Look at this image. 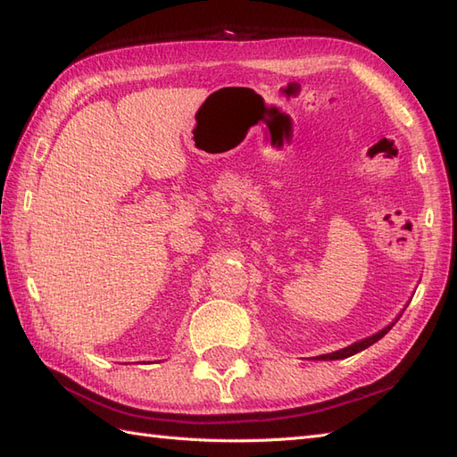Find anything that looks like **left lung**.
<instances>
[{
  "label": "left lung",
  "instance_id": "obj_1",
  "mask_svg": "<svg viewBox=\"0 0 457 457\" xmlns=\"http://www.w3.org/2000/svg\"><path fill=\"white\" fill-rule=\"evenodd\" d=\"M399 320V318H396ZM395 320V322H396ZM395 322L391 324V326H386V328H383L381 332H377V334H373V336H369V337H365V339H361V342H355V344H352V345H347V347H344V349H339V352H334V353H326V355H318L316 359H322V361H332V359H345V357H349V355H355V353H359V352H363V349H367L369 345H373L375 342H378V339H381L386 332H389V329L395 326Z\"/></svg>",
  "mask_w": 457,
  "mask_h": 457
}]
</instances>
